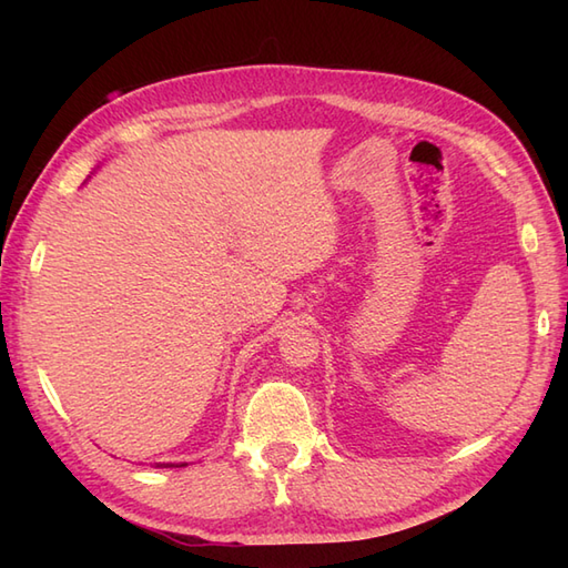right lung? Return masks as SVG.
<instances>
[{
    "label": "right lung",
    "instance_id": "right-lung-1",
    "mask_svg": "<svg viewBox=\"0 0 568 568\" xmlns=\"http://www.w3.org/2000/svg\"><path fill=\"white\" fill-rule=\"evenodd\" d=\"M161 466H173V468H180V466H187V464H161Z\"/></svg>",
    "mask_w": 568,
    "mask_h": 568
}]
</instances>
